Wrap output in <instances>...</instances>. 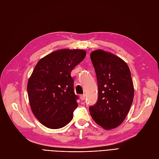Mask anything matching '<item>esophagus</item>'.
<instances>
[{"instance_id":"34e87169","label":"esophagus","mask_w":159,"mask_h":159,"mask_svg":"<svg viewBox=\"0 0 159 159\" xmlns=\"http://www.w3.org/2000/svg\"><path fill=\"white\" fill-rule=\"evenodd\" d=\"M85 94H83V95H80V99L81 101L85 100Z\"/></svg>"}]
</instances>
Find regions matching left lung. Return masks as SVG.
<instances>
[{
	"label": "left lung",
	"instance_id": "left-lung-1",
	"mask_svg": "<svg viewBox=\"0 0 159 159\" xmlns=\"http://www.w3.org/2000/svg\"><path fill=\"white\" fill-rule=\"evenodd\" d=\"M97 77L98 97L89 107L91 117L105 129L116 128L125 119L133 101L131 71L120 57L102 50L91 53Z\"/></svg>",
	"mask_w": 159,
	"mask_h": 159
}]
</instances>
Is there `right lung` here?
<instances>
[{"label": "right lung", "instance_id": "obj_1", "mask_svg": "<svg viewBox=\"0 0 159 159\" xmlns=\"http://www.w3.org/2000/svg\"><path fill=\"white\" fill-rule=\"evenodd\" d=\"M82 50L63 49L42 58L27 85L32 113L42 125L56 129L73 119L78 96L74 93L71 71L85 57Z\"/></svg>", "mask_w": 159, "mask_h": 159}]
</instances>
